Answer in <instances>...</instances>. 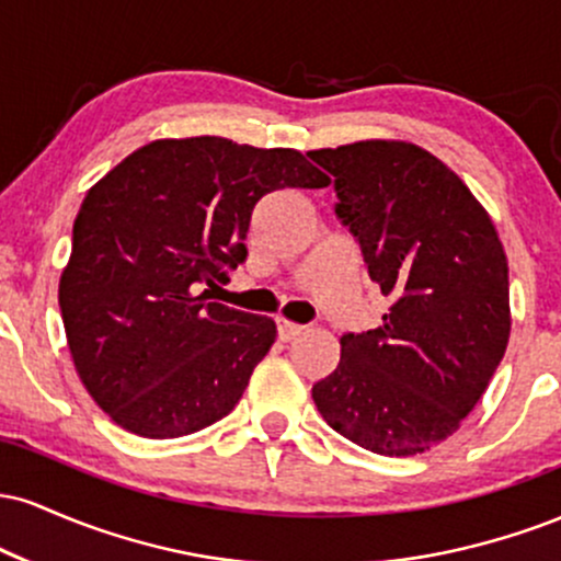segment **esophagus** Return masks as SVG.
I'll list each match as a JSON object with an SVG mask.
<instances>
[{"label": "esophagus", "mask_w": 561, "mask_h": 561, "mask_svg": "<svg viewBox=\"0 0 561 561\" xmlns=\"http://www.w3.org/2000/svg\"><path fill=\"white\" fill-rule=\"evenodd\" d=\"M306 330L302 324H295V321H287V319H276V334H279V340H285V343H289V340H295L298 334Z\"/></svg>", "instance_id": "obj_1"}]
</instances>
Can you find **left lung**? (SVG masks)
<instances>
[{
	"instance_id": "obj_1",
	"label": "left lung",
	"mask_w": 561,
	"mask_h": 561,
	"mask_svg": "<svg viewBox=\"0 0 561 561\" xmlns=\"http://www.w3.org/2000/svg\"><path fill=\"white\" fill-rule=\"evenodd\" d=\"M390 298L377 330L340 337L313 385L332 430L382 456L435 448L478 405L512 332L508 263L491 216L433 152L364 139L308 152Z\"/></svg>"
}]
</instances>
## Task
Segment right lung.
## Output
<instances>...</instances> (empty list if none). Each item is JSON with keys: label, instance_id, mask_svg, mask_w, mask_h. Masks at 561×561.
<instances>
[{"label": "right lung", "instance_id": "obj_1", "mask_svg": "<svg viewBox=\"0 0 561 561\" xmlns=\"http://www.w3.org/2000/svg\"><path fill=\"white\" fill-rule=\"evenodd\" d=\"M327 184L298 150L190 137L139 147L87 192L57 300L83 388L118 427L165 440L234 409L276 324L203 285L244 261L263 195Z\"/></svg>", "mask_w": 561, "mask_h": 561}]
</instances>
